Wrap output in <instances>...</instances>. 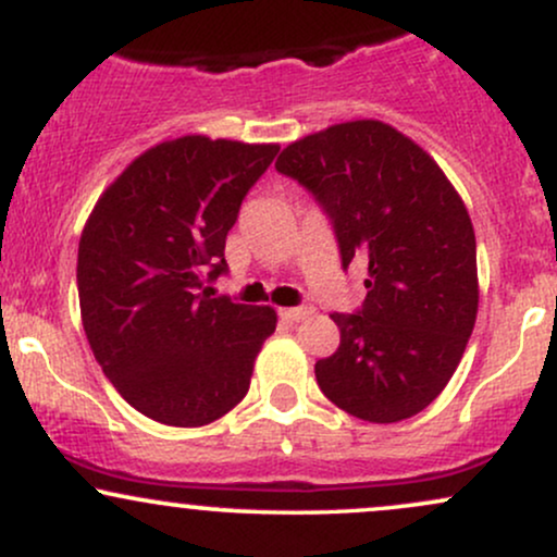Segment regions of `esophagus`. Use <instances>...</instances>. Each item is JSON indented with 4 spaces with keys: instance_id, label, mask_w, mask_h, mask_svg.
Listing matches in <instances>:
<instances>
[{
    "instance_id": "1",
    "label": "esophagus",
    "mask_w": 557,
    "mask_h": 557,
    "mask_svg": "<svg viewBox=\"0 0 557 557\" xmlns=\"http://www.w3.org/2000/svg\"><path fill=\"white\" fill-rule=\"evenodd\" d=\"M311 314V306H296V309H280V319L283 322H300Z\"/></svg>"
}]
</instances>
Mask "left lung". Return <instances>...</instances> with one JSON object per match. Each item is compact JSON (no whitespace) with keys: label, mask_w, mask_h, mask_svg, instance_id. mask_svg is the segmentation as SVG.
I'll list each match as a JSON object with an SVG mask.
<instances>
[{"label":"left lung","mask_w":557,"mask_h":557,"mask_svg":"<svg viewBox=\"0 0 557 557\" xmlns=\"http://www.w3.org/2000/svg\"><path fill=\"white\" fill-rule=\"evenodd\" d=\"M274 168L330 216L343 270L369 267L361 309L332 314L341 345L317 361L319 389L374 424L417 417L450 382L476 322V238L461 196L380 120L300 138Z\"/></svg>","instance_id":"8db88e82"}]
</instances>
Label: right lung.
<instances>
[{"label":"right lung","mask_w":557,"mask_h":557,"mask_svg":"<svg viewBox=\"0 0 557 557\" xmlns=\"http://www.w3.org/2000/svg\"><path fill=\"white\" fill-rule=\"evenodd\" d=\"M277 144L183 136L127 164L96 201L78 246L81 317L101 372L144 417L203 426L248 393L274 332L270 306L212 283L225 238Z\"/></svg>","instance_id":"add662e5"}]
</instances>
